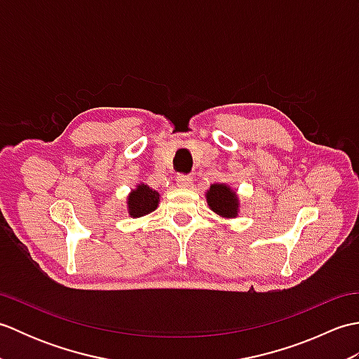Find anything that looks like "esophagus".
<instances>
[{
  "mask_svg": "<svg viewBox=\"0 0 359 359\" xmlns=\"http://www.w3.org/2000/svg\"><path fill=\"white\" fill-rule=\"evenodd\" d=\"M175 184H177L180 188H191L193 187V177H191V175L179 174L177 177H175Z\"/></svg>",
  "mask_w": 359,
  "mask_h": 359,
  "instance_id": "1",
  "label": "esophagus"
}]
</instances>
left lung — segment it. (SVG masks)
<instances>
[{
    "instance_id": "left-lung-1",
    "label": "left lung",
    "mask_w": 359,
    "mask_h": 359,
    "mask_svg": "<svg viewBox=\"0 0 359 359\" xmlns=\"http://www.w3.org/2000/svg\"><path fill=\"white\" fill-rule=\"evenodd\" d=\"M207 202L210 210L215 211L220 217L233 219L239 212L238 196L225 184H212L207 191Z\"/></svg>"
}]
</instances>
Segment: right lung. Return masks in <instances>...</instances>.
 Listing matches in <instances>:
<instances>
[{"instance_id": "right-lung-1", "label": "right lung", "mask_w": 359, "mask_h": 359, "mask_svg": "<svg viewBox=\"0 0 359 359\" xmlns=\"http://www.w3.org/2000/svg\"><path fill=\"white\" fill-rule=\"evenodd\" d=\"M160 194L148 185H137L128 196V212L131 217H142L157 208Z\"/></svg>"}]
</instances>
